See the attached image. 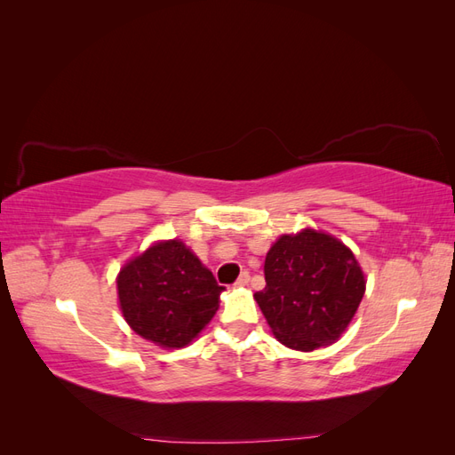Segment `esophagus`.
<instances>
[{
    "label": "esophagus",
    "instance_id": "34e87169",
    "mask_svg": "<svg viewBox=\"0 0 455 455\" xmlns=\"http://www.w3.org/2000/svg\"><path fill=\"white\" fill-rule=\"evenodd\" d=\"M249 281H251V273L249 271H243L241 275H239V279H237V286H246L249 284Z\"/></svg>",
    "mask_w": 455,
    "mask_h": 455
}]
</instances>
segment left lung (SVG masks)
<instances>
[{
    "mask_svg": "<svg viewBox=\"0 0 455 455\" xmlns=\"http://www.w3.org/2000/svg\"><path fill=\"white\" fill-rule=\"evenodd\" d=\"M266 288L254 294L273 336L296 351L334 343L364 296V273L346 244L304 229L281 235L264 264Z\"/></svg>",
    "mask_w": 455,
    "mask_h": 455,
    "instance_id": "1",
    "label": "left lung"
}]
</instances>
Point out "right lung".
<instances>
[{"instance_id": "1", "label": "right lung", "mask_w": 455, "mask_h": 455, "mask_svg": "<svg viewBox=\"0 0 455 455\" xmlns=\"http://www.w3.org/2000/svg\"><path fill=\"white\" fill-rule=\"evenodd\" d=\"M222 291L178 239L149 246L117 275L123 316L136 334L161 347L188 346L211 323Z\"/></svg>"}]
</instances>
